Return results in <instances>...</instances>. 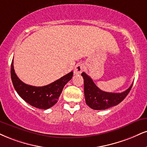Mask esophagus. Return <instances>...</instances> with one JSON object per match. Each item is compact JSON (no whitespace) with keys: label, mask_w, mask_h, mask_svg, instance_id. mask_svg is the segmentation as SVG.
I'll return each instance as SVG.
<instances>
[{"label":"esophagus","mask_w":147,"mask_h":147,"mask_svg":"<svg viewBox=\"0 0 147 147\" xmlns=\"http://www.w3.org/2000/svg\"><path fill=\"white\" fill-rule=\"evenodd\" d=\"M84 69V65L81 63H79L76 65L74 70V73L75 75H81V72H83Z\"/></svg>","instance_id":"1"}]
</instances>
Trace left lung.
<instances>
[{
	"label": "left lung",
	"mask_w": 147,
	"mask_h": 147,
	"mask_svg": "<svg viewBox=\"0 0 147 147\" xmlns=\"http://www.w3.org/2000/svg\"><path fill=\"white\" fill-rule=\"evenodd\" d=\"M84 81V94L86 104L95 110H102L117 105L123 101L131 89L133 84L121 93L104 92L99 89L92 79L85 72L81 73Z\"/></svg>",
	"instance_id": "left-lung-1"
}]
</instances>
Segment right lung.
Segmentation results:
<instances>
[{
    "mask_svg": "<svg viewBox=\"0 0 147 147\" xmlns=\"http://www.w3.org/2000/svg\"><path fill=\"white\" fill-rule=\"evenodd\" d=\"M72 75L73 72H70L47 86L36 87L23 83L14 71L13 60L11 65V81L16 91L29 105L42 109L50 108L57 102L63 87Z\"/></svg>",
    "mask_w": 147,
    "mask_h": 147,
    "instance_id": "1",
    "label": "right lung"
}]
</instances>
